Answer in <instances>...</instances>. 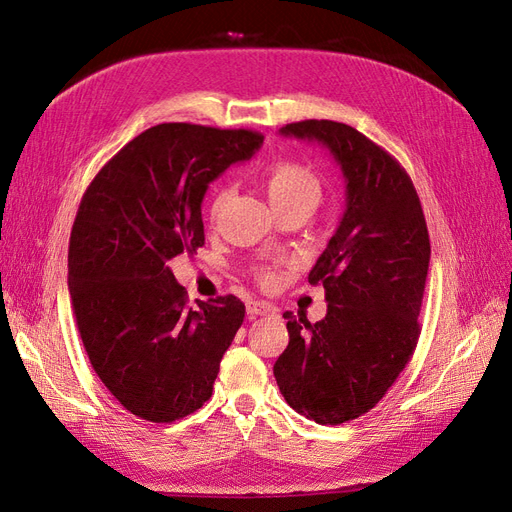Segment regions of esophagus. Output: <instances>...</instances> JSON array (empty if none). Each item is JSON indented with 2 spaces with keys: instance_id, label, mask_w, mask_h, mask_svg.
<instances>
[{
  "instance_id": "34e87169",
  "label": "esophagus",
  "mask_w": 512,
  "mask_h": 512,
  "mask_svg": "<svg viewBox=\"0 0 512 512\" xmlns=\"http://www.w3.org/2000/svg\"><path fill=\"white\" fill-rule=\"evenodd\" d=\"M270 312L274 310L266 301H249V304H246V314L249 316H268Z\"/></svg>"
}]
</instances>
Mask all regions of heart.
I'll use <instances>...</instances> for the list:
<instances>
[{"instance_id":"obj_1","label":"heart","mask_w":512,"mask_h":512,"mask_svg":"<svg viewBox=\"0 0 512 512\" xmlns=\"http://www.w3.org/2000/svg\"><path fill=\"white\" fill-rule=\"evenodd\" d=\"M261 187L276 211H285V208H308L312 213L320 198H323V185H320V179L316 177L314 170L293 160H278L270 164L261 177ZM225 200L227 189L217 187L206 206L208 219L215 221L219 217ZM261 280L272 282L274 272H261Z\"/></svg>"}]
</instances>
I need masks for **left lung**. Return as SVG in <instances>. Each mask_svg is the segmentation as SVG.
<instances>
[{
  "instance_id": "left-lung-1",
  "label": "left lung",
  "mask_w": 512,
  "mask_h": 512,
  "mask_svg": "<svg viewBox=\"0 0 512 512\" xmlns=\"http://www.w3.org/2000/svg\"><path fill=\"white\" fill-rule=\"evenodd\" d=\"M280 132L325 145L346 179V213L308 274L325 287L327 316L285 312L289 346L274 365L285 401L335 426L380 403L418 346L428 227L407 170L363 132L331 120Z\"/></svg>"
}]
</instances>
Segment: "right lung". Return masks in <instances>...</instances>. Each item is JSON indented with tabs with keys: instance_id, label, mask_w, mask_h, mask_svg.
<instances>
[{
	"instance_id": "1",
	"label": "right lung",
	"mask_w": 512,
	"mask_h": 512,
	"mask_svg": "<svg viewBox=\"0 0 512 512\" xmlns=\"http://www.w3.org/2000/svg\"><path fill=\"white\" fill-rule=\"evenodd\" d=\"M263 137L170 122L126 143L92 179L69 238V293L92 369L141 420L170 424L213 394L244 320L225 295L187 306L168 261L204 244L202 198Z\"/></svg>"
}]
</instances>
